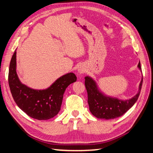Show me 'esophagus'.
Masks as SVG:
<instances>
[{
	"instance_id": "obj_1",
	"label": "esophagus",
	"mask_w": 153,
	"mask_h": 153,
	"mask_svg": "<svg viewBox=\"0 0 153 153\" xmlns=\"http://www.w3.org/2000/svg\"><path fill=\"white\" fill-rule=\"evenodd\" d=\"M85 73V69L82 68V67H80V68L78 69V70H77V74H78L79 76H82V74H84Z\"/></svg>"
}]
</instances>
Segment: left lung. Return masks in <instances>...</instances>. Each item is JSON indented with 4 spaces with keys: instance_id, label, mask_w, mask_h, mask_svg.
<instances>
[{
    "instance_id": "1",
    "label": "left lung",
    "mask_w": 153,
    "mask_h": 153,
    "mask_svg": "<svg viewBox=\"0 0 153 153\" xmlns=\"http://www.w3.org/2000/svg\"><path fill=\"white\" fill-rule=\"evenodd\" d=\"M138 67L142 71L140 63ZM143 78L139 85L138 92L129 100H120L106 96L98 89L97 83L92 77H85V86L88 93V102L91 113L98 119L111 120L121 117L135 104L141 91Z\"/></svg>"
}]
</instances>
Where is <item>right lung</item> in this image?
Wrapping results in <instances>:
<instances>
[{
    "label": "right lung",
    "mask_w": 153,
    "mask_h": 153,
    "mask_svg": "<svg viewBox=\"0 0 153 153\" xmlns=\"http://www.w3.org/2000/svg\"><path fill=\"white\" fill-rule=\"evenodd\" d=\"M77 77L68 73L58 78L45 90H34L23 84L16 72V51L10 62L9 85L17 105L28 116L38 120H46L56 115L61 109L65 90L75 82Z\"/></svg>",
    "instance_id": "right-lung-1"
}]
</instances>
